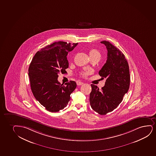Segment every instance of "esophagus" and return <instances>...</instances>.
Here are the masks:
<instances>
[{
    "instance_id": "esophagus-1",
    "label": "esophagus",
    "mask_w": 156,
    "mask_h": 156,
    "mask_svg": "<svg viewBox=\"0 0 156 156\" xmlns=\"http://www.w3.org/2000/svg\"><path fill=\"white\" fill-rule=\"evenodd\" d=\"M83 82H81V81H77V85L78 86H81V85H83Z\"/></svg>"
}]
</instances>
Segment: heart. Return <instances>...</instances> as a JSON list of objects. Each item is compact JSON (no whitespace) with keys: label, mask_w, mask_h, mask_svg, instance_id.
<instances>
[{"label":"heart","mask_w":156,"mask_h":156,"mask_svg":"<svg viewBox=\"0 0 156 156\" xmlns=\"http://www.w3.org/2000/svg\"><path fill=\"white\" fill-rule=\"evenodd\" d=\"M89 55L90 59H100L101 57V55L100 51L98 49H94V48L91 49L89 50ZM91 73H92V71L90 70H85V71L81 72V75L83 77H87L88 76L90 75Z\"/></svg>","instance_id":"obj_1"}]
</instances>
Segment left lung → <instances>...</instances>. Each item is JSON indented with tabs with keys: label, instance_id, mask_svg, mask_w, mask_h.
Here are the masks:
<instances>
[{
	"label": "left lung",
	"instance_id": "obj_1",
	"mask_svg": "<svg viewBox=\"0 0 156 156\" xmlns=\"http://www.w3.org/2000/svg\"><path fill=\"white\" fill-rule=\"evenodd\" d=\"M101 43L106 46L107 60L99 71L105 84L101 89L91 84L90 104L92 109L100 115H105L119 106L129 90L130 76L129 65L121 51L107 41Z\"/></svg>",
	"mask_w": 156,
	"mask_h": 156
}]
</instances>
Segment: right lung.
Instances as JSON below:
<instances>
[{
	"label": "right lung",
	"instance_id": "obj_1",
	"mask_svg": "<svg viewBox=\"0 0 156 156\" xmlns=\"http://www.w3.org/2000/svg\"><path fill=\"white\" fill-rule=\"evenodd\" d=\"M77 44L54 42L37 51L29 65L31 90L36 99L49 112H58L67 106L70 94L76 88L74 81L64 85L57 79L59 73H66L68 53Z\"/></svg>",
	"mask_w": 156,
	"mask_h": 156
}]
</instances>
